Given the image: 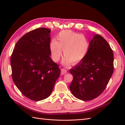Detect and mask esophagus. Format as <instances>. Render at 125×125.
Instances as JSON below:
<instances>
[{
	"mask_svg": "<svg viewBox=\"0 0 125 125\" xmlns=\"http://www.w3.org/2000/svg\"><path fill=\"white\" fill-rule=\"evenodd\" d=\"M67 73V71L64 69H61V74L63 75Z\"/></svg>",
	"mask_w": 125,
	"mask_h": 125,
	"instance_id": "34e87169",
	"label": "esophagus"
}]
</instances>
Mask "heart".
Returning <instances> with one entry per match:
<instances>
[{
  "label": "heart",
  "mask_w": 125,
  "mask_h": 125,
  "mask_svg": "<svg viewBox=\"0 0 125 125\" xmlns=\"http://www.w3.org/2000/svg\"><path fill=\"white\" fill-rule=\"evenodd\" d=\"M56 39H53L50 44L52 59L58 62L63 53L65 55L62 60L64 65L69 66L73 62L76 63L84 59L89 48V42L83 34L71 30L60 32Z\"/></svg>",
  "instance_id": "heart-1"
}]
</instances>
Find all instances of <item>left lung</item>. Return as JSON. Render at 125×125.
Returning a JSON list of instances; mask_svg holds the SVG:
<instances>
[{
	"mask_svg": "<svg viewBox=\"0 0 125 125\" xmlns=\"http://www.w3.org/2000/svg\"><path fill=\"white\" fill-rule=\"evenodd\" d=\"M69 71L73 75L69 88L74 96L82 101L99 96L114 71V55L107 42L95 34L90 42L84 59Z\"/></svg>",
	"mask_w": 125,
	"mask_h": 125,
	"instance_id": "obj_1",
	"label": "left lung"
}]
</instances>
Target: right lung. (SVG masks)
Segmentation results:
<instances>
[{"label": "right lung", "instance_id": "1", "mask_svg": "<svg viewBox=\"0 0 125 125\" xmlns=\"http://www.w3.org/2000/svg\"><path fill=\"white\" fill-rule=\"evenodd\" d=\"M51 30L41 28L21 37L11 57L12 77L23 95L33 101L46 99L60 74L50 57Z\"/></svg>", "mask_w": 125, "mask_h": 125}]
</instances>
